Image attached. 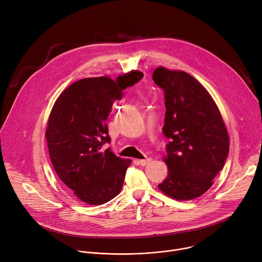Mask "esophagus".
<instances>
[{"label": "esophagus", "mask_w": 262, "mask_h": 262, "mask_svg": "<svg viewBox=\"0 0 262 262\" xmlns=\"http://www.w3.org/2000/svg\"><path fill=\"white\" fill-rule=\"evenodd\" d=\"M151 162V159L150 158H147V159H145V160H140L139 161V164L141 165V166H146L147 164H149Z\"/></svg>", "instance_id": "obj_1"}]
</instances>
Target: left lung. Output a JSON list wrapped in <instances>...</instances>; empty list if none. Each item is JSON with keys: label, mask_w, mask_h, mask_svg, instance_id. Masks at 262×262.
I'll use <instances>...</instances> for the list:
<instances>
[{"label": "left lung", "mask_w": 262, "mask_h": 262, "mask_svg": "<svg viewBox=\"0 0 262 262\" xmlns=\"http://www.w3.org/2000/svg\"><path fill=\"white\" fill-rule=\"evenodd\" d=\"M155 83L165 93L164 135L168 176L159 189L176 200L203 195L223 169L229 137L220 111L207 90L189 73L158 67Z\"/></svg>", "instance_id": "obj_1"}]
</instances>
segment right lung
<instances>
[{
	"instance_id": "1",
	"label": "right lung",
	"mask_w": 262,
	"mask_h": 262,
	"mask_svg": "<svg viewBox=\"0 0 262 262\" xmlns=\"http://www.w3.org/2000/svg\"><path fill=\"white\" fill-rule=\"evenodd\" d=\"M129 78L137 83L143 73L73 83L60 94L49 117L46 138L54 169L67 189L87 204L100 205L116 197L132 163L103 148L111 142L105 121L113 102L128 87L121 79Z\"/></svg>"
}]
</instances>
